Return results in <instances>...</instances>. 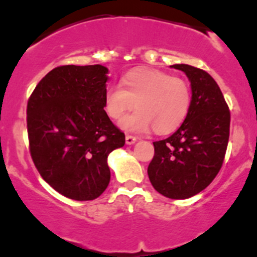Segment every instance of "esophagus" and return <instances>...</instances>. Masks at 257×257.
I'll return each mask as SVG.
<instances>
[{"label":"esophagus","mask_w":257,"mask_h":257,"mask_svg":"<svg viewBox=\"0 0 257 257\" xmlns=\"http://www.w3.org/2000/svg\"><path fill=\"white\" fill-rule=\"evenodd\" d=\"M125 141H126V144H127V145H133L137 141V138L133 137V136H126Z\"/></svg>","instance_id":"esophagus-1"}]
</instances>
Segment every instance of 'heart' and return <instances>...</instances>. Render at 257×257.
Masks as SVG:
<instances>
[{
    "mask_svg": "<svg viewBox=\"0 0 257 257\" xmlns=\"http://www.w3.org/2000/svg\"><path fill=\"white\" fill-rule=\"evenodd\" d=\"M120 85H109L104 95V110L118 120L137 107L135 113L120 120L122 130L158 135L176 130L190 106V88L183 79L158 69L140 68L128 72Z\"/></svg>",
    "mask_w": 257,
    "mask_h": 257,
    "instance_id": "1",
    "label": "heart"
}]
</instances>
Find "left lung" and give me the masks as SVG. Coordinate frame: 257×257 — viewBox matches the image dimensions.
Instances as JSON below:
<instances>
[{
	"label": "left lung",
	"instance_id": "left-lung-1",
	"mask_svg": "<svg viewBox=\"0 0 257 257\" xmlns=\"http://www.w3.org/2000/svg\"><path fill=\"white\" fill-rule=\"evenodd\" d=\"M191 83V102L183 124L174 135L153 143L154 158L147 173L158 192L185 199L209 185L224 162L230 113L217 82L205 70L173 65Z\"/></svg>",
	"mask_w": 257,
	"mask_h": 257
}]
</instances>
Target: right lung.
<instances>
[{
  "instance_id": "1",
  "label": "right lung",
  "mask_w": 257,
  "mask_h": 257,
  "mask_svg": "<svg viewBox=\"0 0 257 257\" xmlns=\"http://www.w3.org/2000/svg\"><path fill=\"white\" fill-rule=\"evenodd\" d=\"M106 67L60 66L30 96V153L40 176L74 200H92L110 182L107 155L125 145V135L104 110Z\"/></svg>"
}]
</instances>
